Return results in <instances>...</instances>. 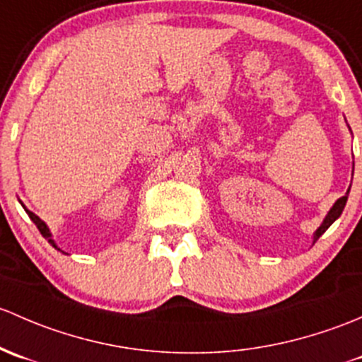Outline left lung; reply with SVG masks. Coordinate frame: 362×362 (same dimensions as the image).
Listing matches in <instances>:
<instances>
[{
  "label": "left lung",
  "mask_w": 362,
  "mask_h": 362,
  "mask_svg": "<svg viewBox=\"0 0 362 362\" xmlns=\"http://www.w3.org/2000/svg\"><path fill=\"white\" fill-rule=\"evenodd\" d=\"M352 174H354V169H352ZM349 192H350V188L347 189V193H345L344 197H341V199H338L337 202L333 204V207L329 209V212H327L326 214V218H324V221L320 223V226L317 230H315V233H314V242L317 240V238L322 235L324 232H326L327 228H329L331 225H333L334 221H337L338 218H340V214L341 212H344V207H345V204H347V199H349Z\"/></svg>",
  "instance_id": "obj_1"
}]
</instances>
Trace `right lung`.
I'll use <instances>...</instances> for the list:
<instances>
[{"label": "right lung", "mask_w": 362, "mask_h": 362, "mask_svg": "<svg viewBox=\"0 0 362 362\" xmlns=\"http://www.w3.org/2000/svg\"><path fill=\"white\" fill-rule=\"evenodd\" d=\"M21 204H22V202H21ZM22 207H24V204H22ZM24 209H25V207H24ZM25 212H28V216H29V218H31V221H33V223H35V225H36V226H38L40 233H42V235H43L45 238H48V242H50V244H52V245H54V247H55V249H57V251H61V249H59V247H57V245H55V242H54V240H52V233H50V230H48V226H47V225H45V221H42V219H40V218H38V216H36V214H35V212L28 211V209H25ZM61 252H64V251H61Z\"/></svg>", "instance_id": "right-lung-1"}]
</instances>
